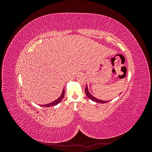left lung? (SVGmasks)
<instances>
[{
    "instance_id": "left-lung-1",
    "label": "left lung",
    "mask_w": 152,
    "mask_h": 152,
    "mask_svg": "<svg viewBox=\"0 0 152 152\" xmlns=\"http://www.w3.org/2000/svg\"><path fill=\"white\" fill-rule=\"evenodd\" d=\"M85 93H86V96H87V97H88L92 101H93V102H94L99 103H107L110 102V101L100 100V99H98L97 98H96L95 97H94V96L89 93V91L88 90V87H87V86H86V89H85Z\"/></svg>"
}]
</instances>
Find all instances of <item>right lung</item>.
<instances>
[{
  "instance_id": "obj_1",
  "label": "right lung",
  "mask_w": 152,
  "mask_h": 152,
  "mask_svg": "<svg viewBox=\"0 0 152 152\" xmlns=\"http://www.w3.org/2000/svg\"><path fill=\"white\" fill-rule=\"evenodd\" d=\"M64 96H65V89L63 88L62 94L60 95V96H59V97L57 99L54 101V102H53L52 103H48V104H42V105L40 104V106H42V107H51V106L56 105L59 103H60L61 102V100L64 98Z\"/></svg>"
}]
</instances>
